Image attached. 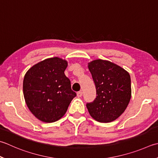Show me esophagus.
Wrapping results in <instances>:
<instances>
[{"label":"esophagus","instance_id":"1","mask_svg":"<svg viewBox=\"0 0 158 158\" xmlns=\"http://www.w3.org/2000/svg\"><path fill=\"white\" fill-rule=\"evenodd\" d=\"M77 97H82L83 92L81 91H79V92H77Z\"/></svg>","mask_w":158,"mask_h":158}]
</instances>
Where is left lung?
<instances>
[{
    "label": "left lung",
    "mask_w": 158,
    "mask_h": 158,
    "mask_svg": "<svg viewBox=\"0 0 158 158\" xmlns=\"http://www.w3.org/2000/svg\"><path fill=\"white\" fill-rule=\"evenodd\" d=\"M88 69L97 89V98L86 107L94 120L114 121L125 112L131 97V77L123 68L111 61L96 60Z\"/></svg>",
    "instance_id": "1"
}]
</instances>
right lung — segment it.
<instances>
[{"mask_svg":"<svg viewBox=\"0 0 158 158\" xmlns=\"http://www.w3.org/2000/svg\"><path fill=\"white\" fill-rule=\"evenodd\" d=\"M67 66L62 59L48 58L34 65L24 75V100L31 112L42 122L60 120L76 97L64 74Z\"/></svg>","mask_w":158,"mask_h":158,"instance_id":"obj_1","label":"right lung"}]
</instances>
